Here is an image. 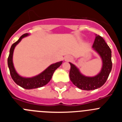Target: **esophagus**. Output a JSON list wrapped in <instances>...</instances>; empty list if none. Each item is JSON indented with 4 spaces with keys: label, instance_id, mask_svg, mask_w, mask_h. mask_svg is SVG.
I'll list each match as a JSON object with an SVG mask.
<instances>
[{
    "label": "esophagus",
    "instance_id": "34e87169",
    "mask_svg": "<svg viewBox=\"0 0 122 122\" xmlns=\"http://www.w3.org/2000/svg\"><path fill=\"white\" fill-rule=\"evenodd\" d=\"M71 60V57H70L69 56H66L65 57V61H69V60Z\"/></svg>",
    "mask_w": 122,
    "mask_h": 122
}]
</instances>
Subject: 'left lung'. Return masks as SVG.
Returning <instances> with one entry per match:
<instances>
[{
    "label": "left lung",
    "mask_w": 122,
    "mask_h": 122,
    "mask_svg": "<svg viewBox=\"0 0 122 122\" xmlns=\"http://www.w3.org/2000/svg\"><path fill=\"white\" fill-rule=\"evenodd\" d=\"M92 48L100 56L102 60V67L97 75L94 76H85L81 73L79 69L75 65L70 62L71 81L74 86L81 90H93L101 87L106 82L112 70L111 50L100 35H96Z\"/></svg>",
    "instance_id": "8db88e82"
}]
</instances>
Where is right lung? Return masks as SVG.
Masks as SVG:
<instances>
[{
	"mask_svg": "<svg viewBox=\"0 0 122 122\" xmlns=\"http://www.w3.org/2000/svg\"><path fill=\"white\" fill-rule=\"evenodd\" d=\"M29 35H30L29 33H25L19 38V40L16 42H15V43L11 45L8 58V66L9 68L11 76L16 84L25 89H33L41 87L47 84L51 79L54 72L56 69H57L62 65L63 62L60 61V62L51 64L43 71L33 77H25L20 76L15 70L13 62V52L15 47L22 40V38Z\"/></svg>",
	"mask_w": 122,
	"mask_h": 122,
	"instance_id": "right-lung-1",
	"label": "right lung"
}]
</instances>
